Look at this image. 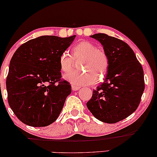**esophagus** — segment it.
I'll list each match as a JSON object with an SVG mask.
<instances>
[{
  "mask_svg": "<svg viewBox=\"0 0 157 157\" xmlns=\"http://www.w3.org/2000/svg\"><path fill=\"white\" fill-rule=\"evenodd\" d=\"M80 89V86H75V85H71V89H72L73 91H77V90H79Z\"/></svg>",
  "mask_w": 157,
  "mask_h": 157,
  "instance_id": "34e87169",
  "label": "esophagus"
}]
</instances>
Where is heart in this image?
<instances>
[{
	"label": "heart",
	"mask_w": 157,
	"mask_h": 157,
	"mask_svg": "<svg viewBox=\"0 0 157 157\" xmlns=\"http://www.w3.org/2000/svg\"><path fill=\"white\" fill-rule=\"evenodd\" d=\"M74 59L81 57L79 66L82 69L73 71L64 75V79L75 86H87L102 80L109 67L107 54L101 48H97L89 41H80L71 48ZM60 70L68 72L73 67L72 57L64 52L59 59Z\"/></svg>",
	"instance_id": "obj_1"
}]
</instances>
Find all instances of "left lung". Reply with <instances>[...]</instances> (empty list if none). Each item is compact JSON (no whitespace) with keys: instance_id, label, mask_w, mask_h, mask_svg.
Listing matches in <instances>:
<instances>
[{"instance_id":"left-lung-1","label":"left lung","mask_w":157,"mask_h":157,"mask_svg":"<svg viewBox=\"0 0 157 157\" xmlns=\"http://www.w3.org/2000/svg\"><path fill=\"white\" fill-rule=\"evenodd\" d=\"M101 44L109 58L107 75L93 90L87 108L106 123L124 120L137 109L145 89L144 72L134 51L126 43L106 34L90 36Z\"/></svg>"}]
</instances>
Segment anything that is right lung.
Wrapping results in <instances>:
<instances>
[{"mask_svg":"<svg viewBox=\"0 0 157 157\" xmlns=\"http://www.w3.org/2000/svg\"><path fill=\"white\" fill-rule=\"evenodd\" d=\"M76 35H44L30 40L16 50L6 78L9 105L21 122L33 127L57 120L71 88L61 80L59 59Z\"/></svg>","mask_w":157,"mask_h":157,"instance_id":"right-lung-1","label":"right lung"}]
</instances>
